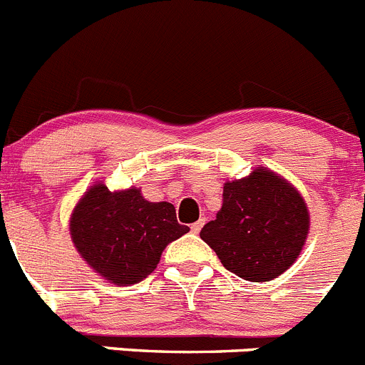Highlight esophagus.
Returning a JSON list of instances; mask_svg holds the SVG:
<instances>
[{"instance_id": "1", "label": "esophagus", "mask_w": 365, "mask_h": 365, "mask_svg": "<svg viewBox=\"0 0 365 365\" xmlns=\"http://www.w3.org/2000/svg\"><path fill=\"white\" fill-rule=\"evenodd\" d=\"M203 223H205V217H202V220H198V221H196V223L190 225V230H192L194 234H200V230H202Z\"/></svg>"}]
</instances>
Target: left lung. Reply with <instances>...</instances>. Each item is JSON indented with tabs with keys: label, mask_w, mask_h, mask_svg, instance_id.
Returning a JSON list of instances; mask_svg holds the SVG:
<instances>
[{
	"label": "left lung",
	"mask_w": 365,
	"mask_h": 365,
	"mask_svg": "<svg viewBox=\"0 0 365 365\" xmlns=\"http://www.w3.org/2000/svg\"><path fill=\"white\" fill-rule=\"evenodd\" d=\"M309 232L304 198L286 178L267 167L223 185V205L200 237L221 264L245 281L267 282L301 255Z\"/></svg>",
	"instance_id": "1"
}]
</instances>
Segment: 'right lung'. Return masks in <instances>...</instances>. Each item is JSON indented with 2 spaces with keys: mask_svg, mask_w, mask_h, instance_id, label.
<instances>
[{
  "mask_svg": "<svg viewBox=\"0 0 365 365\" xmlns=\"http://www.w3.org/2000/svg\"><path fill=\"white\" fill-rule=\"evenodd\" d=\"M189 232L169 202H148L138 187L110 190L95 182L70 216L71 243L88 267L117 286L148 277L163 248Z\"/></svg>",
  "mask_w": 365,
  "mask_h": 365,
  "instance_id": "add662e5",
  "label": "right lung"
}]
</instances>
